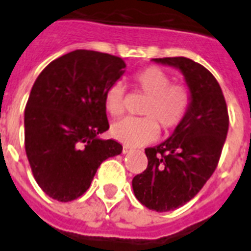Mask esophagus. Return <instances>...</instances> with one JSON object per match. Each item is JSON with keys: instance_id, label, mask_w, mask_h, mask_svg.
I'll list each match as a JSON object with an SVG mask.
<instances>
[{"instance_id": "obj_1", "label": "esophagus", "mask_w": 251, "mask_h": 251, "mask_svg": "<svg viewBox=\"0 0 251 251\" xmlns=\"http://www.w3.org/2000/svg\"><path fill=\"white\" fill-rule=\"evenodd\" d=\"M129 152H131V149H130L129 146H124V147H122V153H129Z\"/></svg>"}]
</instances>
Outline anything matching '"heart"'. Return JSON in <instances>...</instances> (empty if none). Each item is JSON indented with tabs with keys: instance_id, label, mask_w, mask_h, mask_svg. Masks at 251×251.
Listing matches in <instances>:
<instances>
[{
	"instance_id": "heart-1",
	"label": "heart",
	"mask_w": 251,
	"mask_h": 251,
	"mask_svg": "<svg viewBox=\"0 0 251 251\" xmlns=\"http://www.w3.org/2000/svg\"><path fill=\"white\" fill-rule=\"evenodd\" d=\"M138 90L147 95L141 113L146 117H127L114 122L110 133L114 139L127 146H142L156 139L159 126L164 131L175 129L190 106V91L186 86L172 83L171 76L156 66H150L133 76ZM108 113L118 117L125 110V88L113 83L104 94Z\"/></svg>"
}]
</instances>
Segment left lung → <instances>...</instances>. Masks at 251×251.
Returning a JSON list of instances; mask_svg holds the SVG:
<instances>
[{
  "instance_id": "1",
  "label": "left lung",
  "mask_w": 251,
  "mask_h": 251,
  "mask_svg": "<svg viewBox=\"0 0 251 251\" xmlns=\"http://www.w3.org/2000/svg\"><path fill=\"white\" fill-rule=\"evenodd\" d=\"M178 69L190 91V106L167 141L146 149L149 165L133 178L139 202L157 212L183 206L198 194L218 167L229 117L215 76L186 57L152 58Z\"/></svg>"
}]
</instances>
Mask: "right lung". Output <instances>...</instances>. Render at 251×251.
<instances>
[{"label": "right lung", "mask_w": 251, "mask_h": 251, "mask_svg": "<svg viewBox=\"0 0 251 251\" xmlns=\"http://www.w3.org/2000/svg\"><path fill=\"white\" fill-rule=\"evenodd\" d=\"M122 58L78 49L37 76L25 110V146L41 190L60 202L83 195L102 161L122 152L109 129L104 94L125 73Z\"/></svg>", "instance_id": "obj_1"}]
</instances>
